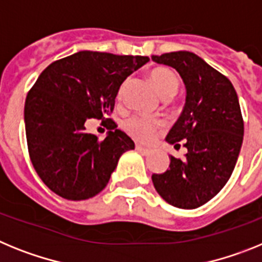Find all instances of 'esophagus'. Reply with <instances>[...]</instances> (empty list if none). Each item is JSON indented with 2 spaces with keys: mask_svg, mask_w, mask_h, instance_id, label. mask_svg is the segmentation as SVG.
I'll return each instance as SVG.
<instances>
[{
  "mask_svg": "<svg viewBox=\"0 0 262 262\" xmlns=\"http://www.w3.org/2000/svg\"><path fill=\"white\" fill-rule=\"evenodd\" d=\"M136 149H137L138 151H140V153H142V154H149L150 153V149L141 146V145H136Z\"/></svg>",
  "mask_w": 262,
  "mask_h": 262,
  "instance_id": "obj_1",
  "label": "esophagus"
}]
</instances>
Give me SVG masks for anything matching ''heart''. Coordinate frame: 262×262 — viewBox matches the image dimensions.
<instances>
[{
  "label": "heart",
  "instance_id": "b5f03b06",
  "mask_svg": "<svg viewBox=\"0 0 262 262\" xmlns=\"http://www.w3.org/2000/svg\"><path fill=\"white\" fill-rule=\"evenodd\" d=\"M150 79L165 99H171L177 95L179 90L178 76L170 68L157 67L150 71ZM124 91V87L120 90V95ZM163 126V121L159 118L145 117V116H132L126 118L124 122V129L134 140L141 142H147L154 137L158 129Z\"/></svg>",
  "mask_w": 262,
  "mask_h": 262
}]
</instances>
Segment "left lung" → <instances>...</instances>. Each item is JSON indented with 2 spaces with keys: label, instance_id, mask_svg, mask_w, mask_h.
<instances>
[{
  "label": "left lung",
  "instance_id": "1",
  "mask_svg": "<svg viewBox=\"0 0 262 262\" xmlns=\"http://www.w3.org/2000/svg\"><path fill=\"white\" fill-rule=\"evenodd\" d=\"M175 68L186 85V104L166 141L187 149L186 158L170 157V166L151 181L169 204L192 210L212 199L235 169L244 137L237 93L228 77L194 52L151 56Z\"/></svg>",
  "mask_w": 262,
  "mask_h": 262
}]
</instances>
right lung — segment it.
<instances>
[{
	"label": "right lung",
	"mask_w": 262,
	"mask_h": 262,
	"mask_svg": "<svg viewBox=\"0 0 262 262\" xmlns=\"http://www.w3.org/2000/svg\"><path fill=\"white\" fill-rule=\"evenodd\" d=\"M147 62V56L80 51L52 62L36 79L25 101L27 149L36 174L56 195L95 196L118 158L134 149L109 116L122 81ZM90 118L110 129L104 140L86 133Z\"/></svg>",
	"instance_id": "obj_1"
}]
</instances>
